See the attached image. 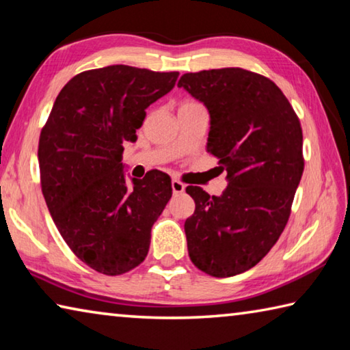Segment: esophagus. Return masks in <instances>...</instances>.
<instances>
[{
    "instance_id": "esophagus-1",
    "label": "esophagus",
    "mask_w": 350,
    "mask_h": 350,
    "mask_svg": "<svg viewBox=\"0 0 350 350\" xmlns=\"http://www.w3.org/2000/svg\"><path fill=\"white\" fill-rule=\"evenodd\" d=\"M171 188H173V193L174 194H180V193H183L185 191V185H183L182 182H179V180H171Z\"/></svg>"
}]
</instances>
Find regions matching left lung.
Wrapping results in <instances>:
<instances>
[{
    "label": "left lung",
    "instance_id": "8db88e82",
    "mask_svg": "<svg viewBox=\"0 0 350 350\" xmlns=\"http://www.w3.org/2000/svg\"><path fill=\"white\" fill-rule=\"evenodd\" d=\"M177 86L210 114L206 151L227 171L210 196L187 187L196 210L185 221L188 254L216 278L244 273L276 244L304 171L303 131L273 81L241 68L189 72Z\"/></svg>",
    "mask_w": 350,
    "mask_h": 350
}]
</instances>
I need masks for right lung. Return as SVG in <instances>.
I'll list each match as a JSON object with an SVG mask.
<instances>
[{
    "label": "right lung",
    "instance_id": "1",
    "mask_svg": "<svg viewBox=\"0 0 350 350\" xmlns=\"http://www.w3.org/2000/svg\"><path fill=\"white\" fill-rule=\"evenodd\" d=\"M177 77L125 64L86 70L58 94L41 131L47 208L75 256L103 275L126 273L146 258L152 224L173 194L162 171L126 177L122 152Z\"/></svg>",
    "mask_w": 350,
    "mask_h": 350
}]
</instances>
